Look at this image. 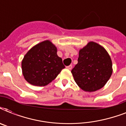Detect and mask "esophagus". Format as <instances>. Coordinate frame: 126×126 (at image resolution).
Returning <instances> with one entry per match:
<instances>
[{
  "label": "esophagus",
  "instance_id": "obj_1",
  "mask_svg": "<svg viewBox=\"0 0 126 126\" xmlns=\"http://www.w3.org/2000/svg\"><path fill=\"white\" fill-rule=\"evenodd\" d=\"M72 67H73V66L72 65H69V66H67V67H66V68H67V69H69V70H71V69H72Z\"/></svg>",
  "mask_w": 126,
  "mask_h": 126
}]
</instances>
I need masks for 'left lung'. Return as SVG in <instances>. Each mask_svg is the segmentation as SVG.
<instances>
[{
  "mask_svg": "<svg viewBox=\"0 0 126 126\" xmlns=\"http://www.w3.org/2000/svg\"><path fill=\"white\" fill-rule=\"evenodd\" d=\"M71 73L82 90L95 92L103 88L111 77V58L102 46L91 41L79 50L78 63Z\"/></svg>",
  "mask_w": 126,
  "mask_h": 126,
  "instance_id": "left-lung-1",
  "label": "left lung"
}]
</instances>
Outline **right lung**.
Masks as SVG:
<instances>
[{
	"mask_svg": "<svg viewBox=\"0 0 126 126\" xmlns=\"http://www.w3.org/2000/svg\"><path fill=\"white\" fill-rule=\"evenodd\" d=\"M57 51V47L49 40L31 47L21 62L25 80L36 86H45L52 82L65 68Z\"/></svg>",
	"mask_w": 126,
	"mask_h": 126,
	"instance_id": "right-lung-1",
	"label": "right lung"
}]
</instances>
